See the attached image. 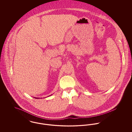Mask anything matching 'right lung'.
Here are the masks:
<instances>
[{"label":"right lung","instance_id":"add662e5","mask_svg":"<svg viewBox=\"0 0 132 132\" xmlns=\"http://www.w3.org/2000/svg\"><path fill=\"white\" fill-rule=\"evenodd\" d=\"M35 98H37V97H35Z\"/></svg>","mask_w":132,"mask_h":132}]
</instances>
